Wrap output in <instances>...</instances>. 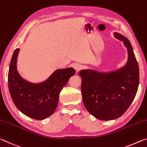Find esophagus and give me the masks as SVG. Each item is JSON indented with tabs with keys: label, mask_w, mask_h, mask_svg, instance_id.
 Instances as JSON below:
<instances>
[{
	"label": "esophagus",
	"mask_w": 147,
	"mask_h": 147,
	"mask_svg": "<svg viewBox=\"0 0 147 147\" xmlns=\"http://www.w3.org/2000/svg\"><path fill=\"white\" fill-rule=\"evenodd\" d=\"M73 67H74V68L77 71H78L80 70V69H81V68H82L81 65L79 64H74L73 65Z\"/></svg>",
	"instance_id": "esophagus-1"
}]
</instances>
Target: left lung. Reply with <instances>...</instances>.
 Masks as SVG:
<instances>
[{
	"instance_id": "left-lung-1",
	"label": "left lung",
	"mask_w": 147,
	"mask_h": 147,
	"mask_svg": "<svg viewBox=\"0 0 147 147\" xmlns=\"http://www.w3.org/2000/svg\"><path fill=\"white\" fill-rule=\"evenodd\" d=\"M114 36L123 42L128 53L124 68L110 73L92 69L79 72L81 77V94L86 110L102 121L116 119L130 106L136 95L139 81L138 61L127 38L119 33Z\"/></svg>"
}]
</instances>
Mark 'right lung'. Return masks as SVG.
I'll use <instances>...</instances> for the list:
<instances>
[{"label":"right lung","mask_w":147,"mask_h":147,"mask_svg":"<svg viewBox=\"0 0 147 147\" xmlns=\"http://www.w3.org/2000/svg\"><path fill=\"white\" fill-rule=\"evenodd\" d=\"M19 49L13 52L8 71V88L17 108L24 115L36 120H43L55 112L59 94L70 77L76 74L74 68L58 69L45 82L32 84L19 75L16 62Z\"/></svg>","instance_id":"obj_1"}]
</instances>
